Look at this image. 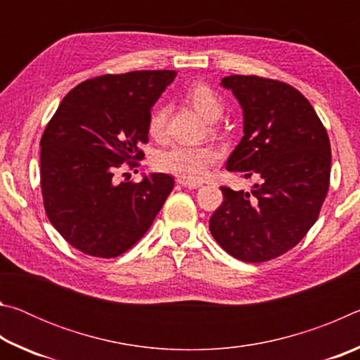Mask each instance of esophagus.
<instances>
[{"label": "esophagus", "instance_id": "1", "mask_svg": "<svg viewBox=\"0 0 360 360\" xmlns=\"http://www.w3.org/2000/svg\"><path fill=\"white\" fill-rule=\"evenodd\" d=\"M178 184L187 188H198L202 187V182H193V181H184V179H178Z\"/></svg>", "mask_w": 360, "mask_h": 360}]
</instances>
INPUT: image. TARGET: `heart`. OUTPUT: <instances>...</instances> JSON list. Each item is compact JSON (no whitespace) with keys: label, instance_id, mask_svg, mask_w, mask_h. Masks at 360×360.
<instances>
[{"label":"heart","instance_id":"1","mask_svg":"<svg viewBox=\"0 0 360 360\" xmlns=\"http://www.w3.org/2000/svg\"><path fill=\"white\" fill-rule=\"evenodd\" d=\"M186 100L191 103L195 111L203 115L206 120L214 122L224 112V101L214 89L208 84L195 82L188 85L184 92ZM167 125V109L163 106L154 108L149 115L148 129L152 136H162ZM219 152L212 146L174 144L172 148L158 152L154 158V167L158 172L178 176L184 181H200L205 178L208 169L214 165Z\"/></svg>","mask_w":360,"mask_h":360}]
</instances>
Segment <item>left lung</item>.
Masks as SVG:
<instances>
[{"mask_svg": "<svg viewBox=\"0 0 360 360\" xmlns=\"http://www.w3.org/2000/svg\"><path fill=\"white\" fill-rule=\"evenodd\" d=\"M243 109V135L229 172L259 174L251 192L221 187L224 203L210 219L214 240L243 262L288 252L318 221L330 181V141L297 89L257 76L221 81Z\"/></svg>", "mask_w": 360, "mask_h": 360, "instance_id": "8db88e82", "label": "left lung"}]
</instances>
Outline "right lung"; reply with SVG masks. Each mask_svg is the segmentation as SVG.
Returning a JSON list of instances; mask_svg holds the SVG:
<instances>
[{"mask_svg":"<svg viewBox=\"0 0 360 360\" xmlns=\"http://www.w3.org/2000/svg\"><path fill=\"white\" fill-rule=\"evenodd\" d=\"M176 71L106 75L76 85L41 138V188L49 221L72 248L117 257L149 230L174 187L165 173L115 182L124 162L143 158L150 109ZM138 163H133V167Z\"/></svg>","mask_w":360,"mask_h":360,"instance_id":"right-lung-1","label":"right lung"}]
</instances>
